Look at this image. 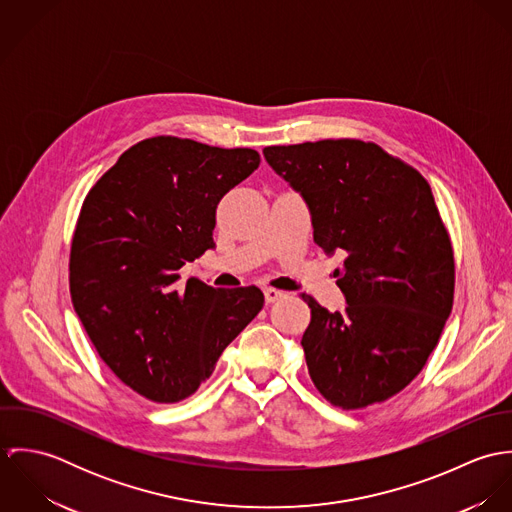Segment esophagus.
Masks as SVG:
<instances>
[{"mask_svg":"<svg viewBox=\"0 0 512 512\" xmlns=\"http://www.w3.org/2000/svg\"><path fill=\"white\" fill-rule=\"evenodd\" d=\"M282 297H284V292H278V290H272V288H266V290H264L266 303H276V301L282 299Z\"/></svg>","mask_w":512,"mask_h":512,"instance_id":"1","label":"esophagus"}]
</instances>
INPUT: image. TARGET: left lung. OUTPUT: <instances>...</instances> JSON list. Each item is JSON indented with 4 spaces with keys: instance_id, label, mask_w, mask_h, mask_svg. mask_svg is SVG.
Wrapping results in <instances>:
<instances>
[{
    "instance_id": "obj_1",
    "label": "left lung",
    "mask_w": 512,
    "mask_h": 512,
    "mask_svg": "<svg viewBox=\"0 0 512 512\" xmlns=\"http://www.w3.org/2000/svg\"><path fill=\"white\" fill-rule=\"evenodd\" d=\"M264 157L305 201L317 246L347 254L335 270L343 311L303 295L313 384L347 410L388 400L424 368L453 305V250L428 181L361 140L264 147Z\"/></svg>"
}]
</instances>
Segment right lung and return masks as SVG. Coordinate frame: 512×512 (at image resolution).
Instances as JSON below:
<instances>
[{
	"label": "right lung",
	"instance_id": "obj_1",
	"mask_svg": "<svg viewBox=\"0 0 512 512\" xmlns=\"http://www.w3.org/2000/svg\"><path fill=\"white\" fill-rule=\"evenodd\" d=\"M260 155L159 136L120 155L88 191L71 246V297L100 359L132 390L191 396L258 315V288H179V270L213 250L220 199Z\"/></svg>",
	"mask_w": 512,
	"mask_h": 512
}]
</instances>
